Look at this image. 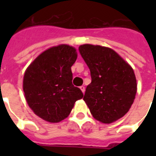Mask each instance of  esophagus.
<instances>
[{
    "mask_svg": "<svg viewBox=\"0 0 156 156\" xmlns=\"http://www.w3.org/2000/svg\"><path fill=\"white\" fill-rule=\"evenodd\" d=\"M80 89H81V90L83 91V94H84V92H85V87H84V86H81Z\"/></svg>",
    "mask_w": 156,
    "mask_h": 156,
    "instance_id": "esophagus-1",
    "label": "esophagus"
}]
</instances>
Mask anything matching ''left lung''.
<instances>
[{"label": "left lung", "instance_id": "1", "mask_svg": "<svg viewBox=\"0 0 156 156\" xmlns=\"http://www.w3.org/2000/svg\"><path fill=\"white\" fill-rule=\"evenodd\" d=\"M90 69L91 83L83 100L97 121L110 124L126 115L137 93L133 69L114 50L100 45L78 48Z\"/></svg>", "mask_w": 156, "mask_h": 156}]
</instances>
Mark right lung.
<instances>
[{
	"label": "right lung",
	"instance_id": "add662e5",
	"mask_svg": "<svg viewBox=\"0 0 156 156\" xmlns=\"http://www.w3.org/2000/svg\"><path fill=\"white\" fill-rule=\"evenodd\" d=\"M74 48L61 44L48 48L28 66L23 78L26 100L44 121L56 123L69 115L82 90L73 85L71 66L77 60Z\"/></svg>",
	"mask_w": 156,
	"mask_h": 156
}]
</instances>
